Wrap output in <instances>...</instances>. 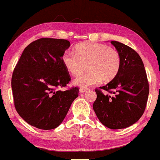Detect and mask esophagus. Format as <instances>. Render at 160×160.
I'll return each instance as SVG.
<instances>
[{"instance_id": "1", "label": "esophagus", "mask_w": 160, "mask_h": 160, "mask_svg": "<svg viewBox=\"0 0 160 160\" xmlns=\"http://www.w3.org/2000/svg\"><path fill=\"white\" fill-rule=\"evenodd\" d=\"M88 90H89L88 88H83V87H82V88L80 89V93H84V92H86V91H88Z\"/></svg>"}]
</instances>
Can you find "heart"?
I'll return each mask as SVG.
<instances>
[{"label":"heart","instance_id":"obj_1","mask_svg":"<svg viewBox=\"0 0 160 160\" xmlns=\"http://www.w3.org/2000/svg\"><path fill=\"white\" fill-rule=\"evenodd\" d=\"M76 53L66 51L62 62L69 73L78 76L87 70L90 72L79 76L74 84L82 87L95 85L100 81L110 83L118 75L121 67V57L115 48L104 43L83 42L75 47Z\"/></svg>","mask_w":160,"mask_h":160}]
</instances>
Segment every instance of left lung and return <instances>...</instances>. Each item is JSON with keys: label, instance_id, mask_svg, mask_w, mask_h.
Wrapping results in <instances>:
<instances>
[{"label": "left lung", "instance_id": "1", "mask_svg": "<svg viewBox=\"0 0 160 160\" xmlns=\"http://www.w3.org/2000/svg\"><path fill=\"white\" fill-rule=\"evenodd\" d=\"M111 43L120 54V70L113 80L96 89L93 108L105 127L118 129L132 125L142 117L149 87L145 67L137 52L116 40ZM102 89L110 94H103Z\"/></svg>", "mask_w": 160, "mask_h": 160}]
</instances>
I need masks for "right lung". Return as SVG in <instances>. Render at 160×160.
<instances>
[{"label":"right lung","mask_w":160,"mask_h":160,"mask_svg":"<svg viewBox=\"0 0 160 160\" xmlns=\"http://www.w3.org/2000/svg\"><path fill=\"white\" fill-rule=\"evenodd\" d=\"M64 39L40 38L23 50L13 70L11 88L14 107L28 124L40 129H53L64 120L77 87L65 91L71 80L62 56L70 47Z\"/></svg>","instance_id":"1"}]
</instances>
